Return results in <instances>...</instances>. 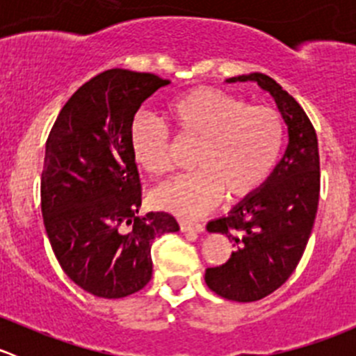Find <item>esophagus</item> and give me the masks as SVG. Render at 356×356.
I'll return each instance as SVG.
<instances>
[{
    "instance_id": "esophagus-1",
    "label": "esophagus",
    "mask_w": 356,
    "mask_h": 356,
    "mask_svg": "<svg viewBox=\"0 0 356 356\" xmlns=\"http://www.w3.org/2000/svg\"><path fill=\"white\" fill-rule=\"evenodd\" d=\"M179 225H181L182 232H203V225L196 224V222L181 220L179 222Z\"/></svg>"
}]
</instances>
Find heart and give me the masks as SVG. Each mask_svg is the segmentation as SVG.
Here are the masks:
<instances>
[{"label":"heart","instance_id":"heart-1","mask_svg":"<svg viewBox=\"0 0 356 356\" xmlns=\"http://www.w3.org/2000/svg\"><path fill=\"white\" fill-rule=\"evenodd\" d=\"M167 115L182 139L198 141L189 175L174 179L153 195L156 207L184 218L210 211L222 196L246 198L257 191L281 155L284 124L270 106L248 105L215 88H196L172 99ZM136 165L152 175L172 167L170 138L149 115L138 113L129 127Z\"/></svg>","mask_w":356,"mask_h":356}]
</instances>
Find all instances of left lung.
<instances>
[{"label":"left lung","instance_id":"1","mask_svg":"<svg viewBox=\"0 0 356 356\" xmlns=\"http://www.w3.org/2000/svg\"><path fill=\"white\" fill-rule=\"evenodd\" d=\"M254 82L268 92L288 125V146L267 181L220 218L208 232L232 238L236 250L220 267L207 268L204 282L225 300L248 303L281 288L303 257L321 193V163L315 129L296 99L268 75L225 79Z\"/></svg>","mask_w":356,"mask_h":356}]
</instances>
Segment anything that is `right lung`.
Masks as SVG:
<instances>
[{
  "mask_svg": "<svg viewBox=\"0 0 356 356\" xmlns=\"http://www.w3.org/2000/svg\"><path fill=\"white\" fill-rule=\"evenodd\" d=\"M170 84L111 68L77 89L46 141L41 210L63 272L89 294L124 298L152 279V243L177 232L170 213L141 208L129 127L143 102Z\"/></svg>",
  "mask_w": 356,
  "mask_h": 356,
  "instance_id": "add662e5",
  "label": "right lung"
}]
</instances>
